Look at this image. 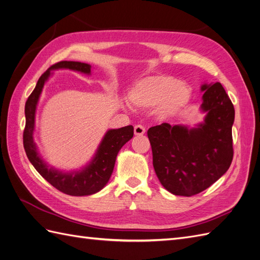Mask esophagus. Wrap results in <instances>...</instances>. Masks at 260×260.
I'll use <instances>...</instances> for the list:
<instances>
[{"instance_id": "34e87169", "label": "esophagus", "mask_w": 260, "mask_h": 260, "mask_svg": "<svg viewBox=\"0 0 260 260\" xmlns=\"http://www.w3.org/2000/svg\"><path fill=\"white\" fill-rule=\"evenodd\" d=\"M134 132H135L136 136H142L146 133V128L142 126V125H136V126L134 127Z\"/></svg>"}]
</instances>
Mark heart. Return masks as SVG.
Masks as SVG:
<instances>
[{
  "instance_id": "b5f03b06",
  "label": "heart",
  "mask_w": 260,
  "mask_h": 260,
  "mask_svg": "<svg viewBox=\"0 0 260 260\" xmlns=\"http://www.w3.org/2000/svg\"><path fill=\"white\" fill-rule=\"evenodd\" d=\"M191 87L172 75L158 74L138 81L129 93V103L138 108L155 107L158 119L171 120L185 109L191 99Z\"/></svg>"
}]
</instances>
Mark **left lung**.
Listing matches in <instances>:
<instances>
[{"label": "left lung", "mask_w": 260, "mask_h": 260, "mask_svg": "<svg viewBox=\"0 0 260 260\" xmlns=\"http://www.w3.org/2000/svg\"><path fill=\"white\" fill-rule=\"evenodd\" d=\"M201 112L194 127L169 123L150 127L153 167L162 186L175 196L204 191L228 171L233 157L234 108L219 82L204 83Z\"/></svg>", "instance_id": "left-lung-1"}]
</instances>
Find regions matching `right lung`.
<instances>
[{
  "instance_id": "right-lung-1",
  "label": "right lung",
  "mask_w": 260,
  "mask_h": 260,
  "mask_svg": "<svg viewBox=\"0 0 260 260\" xmlns=\"http://www.w3.org/2000/svg\"><path fill=\"white\" fill-rule=\"evenodd\" d=\"M59 69H69L90 75L91 66L80 61H60L52 66L41 75L36 88L33 89L24 106L26 127L23 132V147L31 164L42 177L56 189L74 197L95 194L104 189L110 179L116 156L121 148L133 138L134 127L128 125L121 128L107 131L94 156L80 170L63 172L48 165L39 153L33 134L36 129L37 107L42 90L45 83L53 75V71Z\"/></svg>"
}]
</instances>
